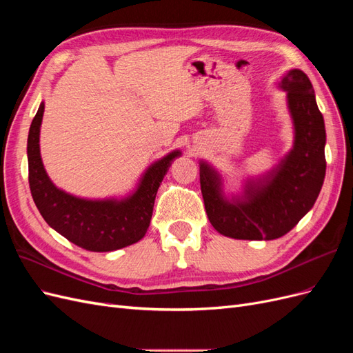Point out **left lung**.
Returning a JSON list of instances; mask_svg holds the SVG:
<instances>
[{"mask_svg": "<svg viewBox=\"0 0 353 353\" xmlns=\"http://www.w3.org/2000/svg\"><path fill=\"white\" fill-rule=\"evenodd\" d=\"M279 87L287 94L294 130L293 147L268 172L249 178L243 193L223 194L222 176L200 160V187L210 223L237 240H275L312 209L325 176V125L306 73L288 70Z\"/></svg>", "mask_w": 353, "mask_h": 353, "instance_id": "obj_1", "label": "left lung"}]
</instances>
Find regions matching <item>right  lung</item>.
Instances as JSON below:
<instances>
[{"mask_svg": "<svg viewBox=\"0 0 353 353\" xmlns=\"http://www.w3.org/2000/svg\"><path fill=\"white\" fill-rule=\"evenodd\" d=\"M42 114L44 103L39 104L28 135L29 187L42 218L52 230L85 250L112 252L140 241L150 225L160 183L181 152H170L148 166L130 196L81 199L57 188L47 175L39 150Z\"/></svg>", "mask_w": 353, "mask_h": 353, "instance_id": "right-lung-1", "label": "right lung"}]
</instances>
